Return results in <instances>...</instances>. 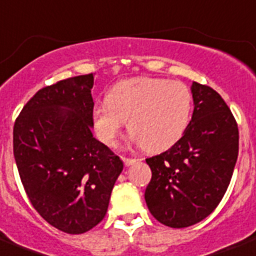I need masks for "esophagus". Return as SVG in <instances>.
Here are the masks:
<instances>
[{"label":"esophagus","mask_w":256,"mask_h":256,"mask_svg":"<svg viewBox=\"0 0 256 256\" xmlns=\"http://www.w3.org/2000/svg\"><path fill=\"white\" fill-rule=\"evenodd\" d=\"M138 160L136 158H126V157H124V162L126 166H130V165H132V164H136Z\"/></svg>","instance_id":"34e87169"}]
</instances>
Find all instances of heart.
Here are the masks:
<instances>
[{"instance_id":"1","label":"heart","mask_w":256,"mask_h":256,"mask_svg":"<svg viewBox=\"0 0 256 256\" xmlns=\"http://www.w3.org/2000/svg\"><path fill=\"white\" fill-rule=\"evenodd\" d=\"M106 100L91 111L95 132L104 145H116L128 120L132 141L160 152L173 145L186 128L192 94L181 82L142 76L118 82Z\"/></svg>"}]
</instances>
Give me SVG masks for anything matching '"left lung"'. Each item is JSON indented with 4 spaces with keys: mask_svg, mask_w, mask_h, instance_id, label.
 <instances>
[{
    "mask_svg": "<svg viewBox=\"0 0 256 256\" xmlns=\"http://www.w3.org/2000/svg\"><path fill=\"white\" fill-rule=\"evenodd\" d=\"M192 120L166 152L146 158L152 180L145 200L150 214L172 228L202 222L219 206L239 153V130L223 98L193 82Z\"/></svg>",
    "mask_w": 256,
    "mask_h": 256,
    "instance_id": "obj_1",
    "label": "left lung"
}]
</instances>
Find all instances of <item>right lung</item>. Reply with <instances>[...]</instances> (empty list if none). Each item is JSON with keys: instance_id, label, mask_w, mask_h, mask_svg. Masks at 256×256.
I'll use <instances>...</instances> for the list:
<instances>
[{"instance_id": "right-lung-1", "label": "right lung", "mask_w": 256, "mask_h": 256, "mask_svg": "<svg viewBox=\"0 0 256 256\" xmlns=\"http://www.w3.org/2000/svg\"><path fill=\"white\" fill-rule=\"evenodd\" d=\"M94 75L38 90L14 122L13 153L33 208L66 234H84L106 216L122 160L95 140Z\"/></svg>"}]
</instances>
